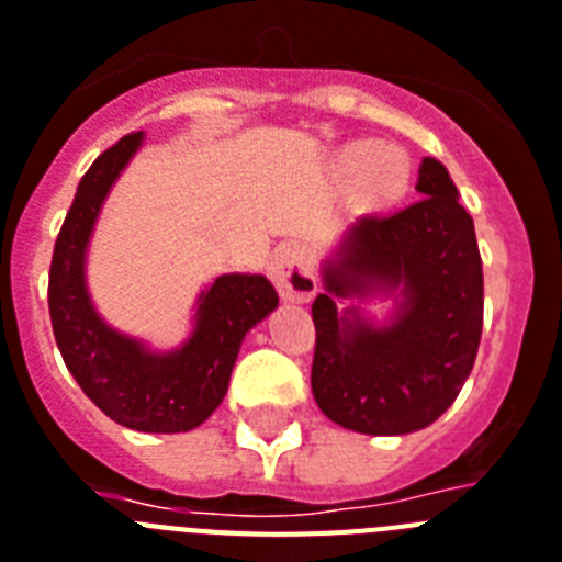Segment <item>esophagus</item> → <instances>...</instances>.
<instances>
[{
  "label": "esophagus",
  "instance_id": "obj_1",
  "mask_svg": "<svg viewBox=\"0 0 562 562\" xmlns=\"http://www.w3.org/2000/svg\"><path fill=\"white\" fill-rule=\"evenodd\" d=\"M268 273H271V282L277 285L282 300L308 303L311 296L317 294V277H314V268L300 245H280L273 251Z\"/></svg>",
  "mask_w": 562,
  "mask_h": 562
}]
</instances>
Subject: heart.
Wrapping results in <instances>:
<instances>
[{
	"label": "heart",
	"instance_id": "1",
	"mask_svg": "<svg viewBox=\"0 0 562 562\" xmlns=\"http://www.w3.org/2000/svg\"><path fill=\"white\" fill-rule=\"evenodd\" d=\"M339 171L360 173V193L366 202L383 205L400 200L412 179V165L397 148H376L374 143H353L337 157Z\"/></svg>",
	"mask_w": 562,
	"mask_h": 562
}]
</instances>
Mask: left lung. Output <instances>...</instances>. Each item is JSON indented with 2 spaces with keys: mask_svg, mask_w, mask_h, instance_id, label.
<instances>
[{
  "mask_svg": "<svg viewBox=\"0 0 562 562\" xmlns=\"http://www.w3.org/2000/svg\"><path fill=\"white\" fill-rule=\"evenodd\" d=\"M423 196L369 214L348 228L325 294L311 317L317 328L311 391L328 419L360 434H408L431 426L471 374L483 334V259L474 220L457 200L446 165H419ZM400 290L395 323L376 329L336 296Z\"/></svg>",
  "mask_w": 562,
  "mask_h": 562,
  "instance_id": "obj_1",
  "label": "left lung"
}]
</instances>
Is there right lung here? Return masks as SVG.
I'll return each mask as SVG.
<instances>
[{"label": "right lung", "instance_id": "obj_1", "mask_svg": "<svg viewBox=\"0 0 562 562\" xmlns=\"http://www.w3.org/2000/svg\"><path fill=\"white\" fill-rule=\"evenodd\" d=\"M143 134L122 136L79 179L48 277L50 325L65 366L97 408L134 431L177 434L202 426L223 403L243 337L280 296L262 273H223L200 294L196 328L177 351L154 353L99 319L85 289V251L108 191Z\"/></svg>", "mask_w": 562, "mask_h": 562}]
</instances>
